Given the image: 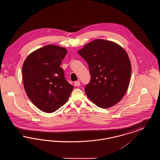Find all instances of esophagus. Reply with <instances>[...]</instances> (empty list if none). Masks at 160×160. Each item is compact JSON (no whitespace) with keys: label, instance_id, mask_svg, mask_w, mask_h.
I'll return each mask as SVG.
<instances>
[{"label":"esophagus","instance_id":"esophagus-1","mask_svg":"<svg viewBox=\"0 0 160 160\" xmlns=\"http://www.w3.org/2000/svg\"><path fill=\"white\" fill-rule=\"evenodd\" d=\"M74 85H75L76 86L79 87L80 85V82L79 81H76V82H74Z\"/></svg>","mask_w":160,"mask_h":160}]
</instances>
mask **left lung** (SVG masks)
I'll return each mask as SVG.
<instances>
[{"label": "left lung", "mask_w": 160, "mask_h": 160, "mask_svg": "<svg viewBox=\"0 0 160 160\" xmlns=\"http://www.w3.org/2000/svg\"><path fill=\"white\" fill-rule=\"evenodd\" d=\"M89 65L91 81L84 88L97 106L109 108L119 102L129 86L131 65L121 46L98 39L78 52Z\"/></svg>", "instance_id": "8db88e82"}]
</instances>
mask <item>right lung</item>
<instances>
[{
	"mask_svg": "<svg viewBox=\"0 0 160 160\" xmlns=\"http://www.w3.org/2000/svg\"><path fill=\"white\" fill-rule=\"evenodd\" d=\"M67 53L66 48L47 45L30 54L22 67L25 91L33 104L41 111L53 113L68 100L74 87L60 67Z\"/></svg>",
	"mask_w": 160,
	"mask_h": 160,
	"instance_id": "add662e5",
	"label": "right lung"
}]
</instances>
